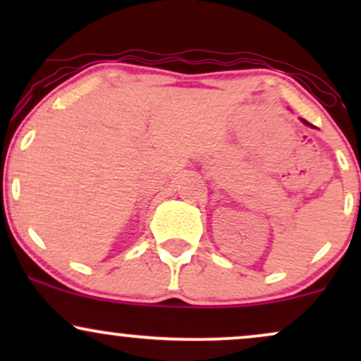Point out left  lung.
Returning a JSON list of instances; mask_svg holds the SVG:
<instances>
[{
	"mask_svg": "<svg viewBox=\"0 0 361 361\" xmlns=\"http://www.w3.org/2000/svg\"><path fill=\"white\" fill-rule=\"evenodd\" d=\"M300 122L302 123H304V126H309V127H314V126H310V123L307 122V120H305V118H300Z\"/></svg>",
	"mask_w": 361,
	"mask_h": 361,
	"instance_id": "8db88e82",
	"label": "left lung"
}]
</instances>
